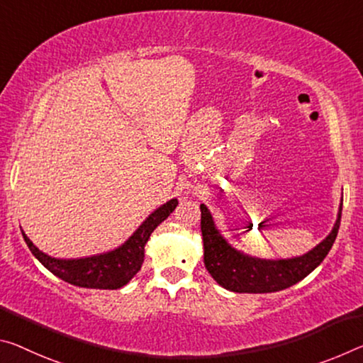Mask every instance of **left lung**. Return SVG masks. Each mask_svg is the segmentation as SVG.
<instances>
[{"label": "left lung", "mask_w": 363, "mask_h": 363, "mask_svg": "<svg viewBox=\"0 0 363 363\" xmlns=\"http://www.w3.org/2000/svg\"><path fill=\"white\" fill-rule=\"evenodd\" d=\"M200 211H202L200 228L203 235V262L213 279L224 289L233 292L264 294V292L283 291L298 283L325 260L336 240L339 224H341L342 203L335 228L323 242L306 255L276 262L252 258L234 250L216 231L208 208L200 205Z\"/></svg>", "instance_id": "8db88e82"}]
</instances>
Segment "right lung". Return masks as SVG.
<instances>
[{"label":"right lung","instance_id":"right-lung-1","mask_svg":"<svg viewBox=\"0 0 363 363\" xmlns=\"http://www.w3.org/2000/svg\"><path fill=\"white\" fill-rule=\"evenodd\" d=\"M177 199L166 202L158 210H155L150 216L143 221L142 226L137 229L134 235L119 249L109 252V254L80 258V260H57L40 252L32 240L24 235L26 244L38 262L51 273L69 284L87 287V289H119L134 278L143 263V250L150 234L160 223L168 218L172 210L176 208Z\"/></svg>","mask_w":363,"mask_h":363}]
</instances>
